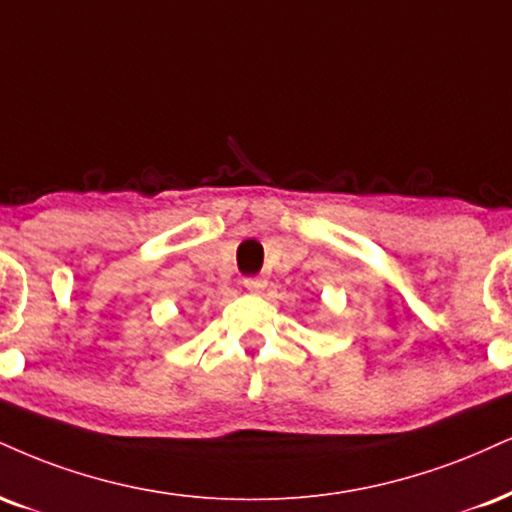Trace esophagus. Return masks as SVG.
I'll use <instances>...</instances> for the list:
<instances>
[{
    "instance_id": "obj_1",
    "label": "esophagus",
    "mask_w": 512,
    "mask_h": 512,
    "mask_svg": "<svg viewBox=\"0 0 512 512\" xmlns=\"http://www.w3.org/2000/svg\"><path fill=\"white\" fill-rule=\"evenodd\" d=\"M243 286L248 288L250 293H262L264 288H267V279H264V276H248V279L243 281Z\"/></svg>"
}]
</instances>
